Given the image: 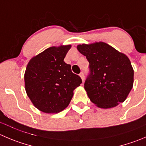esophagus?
<instances>
[{
	"label": "esophagus",
	"instance_id": "1",
	"mask_svg": "<svg viewBox=\"0 0 146 146\" xmlns=\"http://www.w3.org/2000/svg\"><path fill=\"white\" fill-rule=\"evenodd\" d=\"M80 77H81L82 82H84V73H83V72H81V73L80 74Z\"/></svg>",
	"mask_w": 146,
	"mask_h": 146
}]
</instances>
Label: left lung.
<instances>
[{"label": "left lung", "instance_id": "left-lung-1", "mask_svg": "<svg viewBox=\"0 0 146 146\" xmlns=\"http://www.w3.org/2000/svg\"><path fill=\"white\" fill-rule=\"evenodd\" d=\"M77 49L90 63L84 89L91 102L105 109L124 102L133 85L128 57L104 42L80 44Z\"/></svg>", "mask_w": 146, "mask_h": 146}]
</instances>
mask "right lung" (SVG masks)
<instances>
[{"label": "right lung", "mask_w": 146, "mask_h": 146, "mask_svg": "<svg viewBox=\"0 0 146 146\" xmlns=\"http://www.w3.org/2000/svg\"><path fill=\"white\" fill-rule=\"evenodd\" d=\"M71 45L51 46L29 61L25 89L34 106L46 113H57L69 105L82 81L64 62Z\"/></svg>", "instance_id": "1"}]
</instances>
